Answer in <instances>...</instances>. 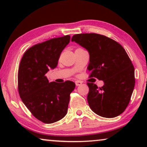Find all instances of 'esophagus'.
<instances>
[{
    "label": "esophagus",
    "mask_w": 147,
    "mask_h": 147,
    "mask_svg": "<svg viewBox=\"0 0 147 147\" xmlns=\"http://www.w3.org/2000/svg\"><path fill=\"white\" fill-rule=\"evenodd\" d=\"M75 84H76V86H78L81 85V84H82V81H79V80H78V81H76V82H75Z\"/></svg>",
    "instance_id": "obj_1"
}]
</instances>
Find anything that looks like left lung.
<instances>
[{
	"label": "left lung",
	"mask_w": 147,
	"mask_h": 147,
	"mask_svg": "<svg viewBox=\"0 0 147 147\" xmlns=\"http://www.w3.org/2000/svg\"><path fill=\"white\" fill-rule=\"evenodd\" d=\"M71 41L89 52V77L104 83L101 88L87 83L90 108L105 118L121 114L129 104L135 84L134 66L125 49L114 40L97 33L76 34Z\"/></svg>",
	"instance_id": "obj_1"
}]
</instances>
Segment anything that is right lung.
<instances>
[{
    "label": "right lung",
    "mask_w": 147,
    "mask_h": 147,
    "mask_svg": "<svg viewBox=\"0 0 147 147\" xmlns=\"http://www.w3.org/2000/svg\"><path fill=\"white\" fill-rule=\"evenodd\" d=\"M70 36L53 38L36 44L25 52L18 71L20 98L31 114L43 123L51 124L66 115L73 82H49L45 74L57 67Z\"/></svg>",
    "instance_id": "1"
}]
</instances>
